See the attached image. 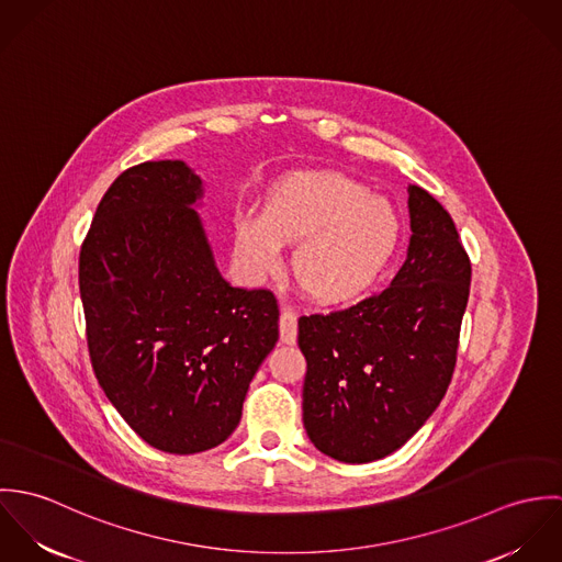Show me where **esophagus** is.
<instances>
[{"label": "esophagus", "instance_id": "obj_1", "mask_svg": "<svg viewBox=\"0 0 562 562\" xmlns=\"http://www.w3.org/2000/svg\"><path fill=\"white\" fill-rule=\"evenodd\" d=\"M279 335L283 344H296V335H299V321L290 310H281V318H279Z\"/></svg>", "mask_w": 562, "mask_h": 562}]
</instances>
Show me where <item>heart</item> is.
Wrapping results in <instances>:
<instances>
[{
  "label": "heart",
  "mask_w": 562,
  "mask_h": 562,
  "mask_svg": "<svg viewBox=\"0 0 562 562\" xmlns=\"http://www.w3.org/2000/svg\"><path fill=\"white\" fill-rule=\"evenodd\" d=\"M401 223L392 203L337 172H299L268 196L261 218L236 227L241 261L268 274L281 244H296L292 270L316 301L339 305L366 294L392 259Z\"/></svg>",
  "instance_id": "obj_1"
}]
</instances>
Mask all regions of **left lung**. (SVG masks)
<instances>
[{
    "label": "left lung",
    "mask_w": 562,
    "mask_h": 562,
    "mask_svg": "<svg viewBox=\"0 0 562 562\" xmlns=\"http://www.w3.org/2000/svg\"><path fill=\"white\" fill-rule=\"evenodd\" d=\"M411 240L392 285L339 312L303 316V424L322 454L370 463L402 448L446 396L472 263L441 203L408 186Z\"/></svg>",
    "instance_id": "obj_1"
}]
</instances>
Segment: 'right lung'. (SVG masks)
<instances>
[{
    "label": "right lung",
    "mask_w": 562,
    "mask_h": 562,
    "mask_svg": "<svg viewBox=\"0 0 562 562\" xmlns=\"http://www.w3.org/2000/svg\"><path fill=\"white\" fill-rule=\"evenodd\" d=\"M203 179L145 161L103 194L80 250L94 376L149 446L196 454L240 424L241 402L279 339L268 290L229 285L194 210Z\"/></svg>",
    "instance_id": "add662e5"
}]
</instances>
